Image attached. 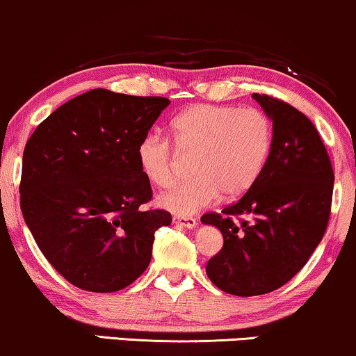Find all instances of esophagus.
<instances>
[{
  "label": "esophagus",
  "instance_id": "34e87169",
  "mask_svg": "<svg viewBox=\"0 0 356 356\" xmlns=\"http://www.w3.org/2000/svg\"><path fill=\"white\" fill-rule=\"evenodd\" d=\"M172 222L175 225H181V227H184V228H195L197 227V220L193 217H177V215H175V217L172 218Z\"/></svg>",
  "mask_w": 356,
  "mask_h": 356
}]
</instances>
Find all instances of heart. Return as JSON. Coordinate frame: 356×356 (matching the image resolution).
I'll return each mask as SVG.
<instances>
[{"label": "heart", "mask_w": 356, "mask_h": 356, "mask_svg": "<svg viewBox=\"0 0 356 356\" xmlns=\"http://www.w3.org/2000/svg\"><path fill=\"white\" fill-rule=\"evenodd\" d=\"M170 136L147 134L138 146L143 174L157 187H169L179 169V154L191 157L195 177L161 193L159 205L177 215H192L213 204L220 192L235 199L253 186L273 143L269 116L256 106H188L170 123Z\"/></svg>", "instance_id": "heart-1"}]
</instances>
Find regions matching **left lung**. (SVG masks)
<instances>
[{
    "mask_svg": "<svg viewBox=\"0 0 356 356\" xmlns=\"http://www.w3.org/2000/svg\"><path fill=\"white\" fill-rule=\"evenodd\" d=\"M253 98L273 120L266 163L241 199L222 213L202 217L223 235V248L207 263V276L218 289L241 298L276 291L304 268L327 230L335 179L307 116L279 98Z\"/></svg>",
    "mask_w": 356,
    "mask_h": 356,
    "instance_id": "1",
    "label": "left lung"
}]
</instances>
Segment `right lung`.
<instances>
[{
    "instance_id": "obj_1",
    "label": "right lung",
    "mask_w": 356,
    "mask_h": 356,
    "mask_svg": "<svg viewBox=\"0 0 356 356\" xmlns=\"http://www.w3.org/2000/svg\"><path fill=\"white\" fill-rule=\"evenodd\" d=\"M164 97L90 90L58 106L31 134L22 154L21 211L39 250L70 284L124 289L149 266L165 210H143L152 188L138 146Z\"/></svg>"
}]
</instances>
